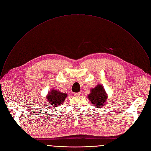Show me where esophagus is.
I'll list each match as a JSON object with an SVG mask.
<instances>
[{"instance_id":"1","label":"esophagus","mask_w":151,"mask_h":151,"mask_svg":"<svg viewBox=\"0 0 151 151\" xmlns=\"http://www.w3.org/2000/svg\"><path fill=\"white\" fill-rule=\"evenodd\" d=\"M81 94L80 93H74V96H79Z\"/></svg>"}]
</instances>
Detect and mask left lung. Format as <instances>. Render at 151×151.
<instances>
[{"label":"left lung","instance_id":"1","mask_svg":"<svg viewBox=\"0 0 151 151\" xmlns=\"http://www.w3.org/2000/svg\"><path fill=\"white\" fill-rule=\"evenodd\" d=\"M93 106L96 107H101L103 106L107 99V95L103 86L97 85L94 88L91 90L90 94L88 96Z\"/></svg>","mask_w":151,"mask_h":151}]
</instances>
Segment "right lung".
Listing matches in <instances>:
<instances>
[{
    "mask_svg": "<svg viewBox=\"0 0 151 151\" xmlns=\"http://www.w3.org/2000/svg\"><path fill=\"white\" fill-rule=\"evenodd\" d=\"M67 96V94L65 93H60L56 90H52L48 95L47 99L51 104V106L55 107V108H56L57 106L63 103Z\"/></svg>",
    "mask_w": 151,
    "mask_h": 151,
    "instance_id": "right-lung-1",
    "label": "right lung"
}]
</instances>
